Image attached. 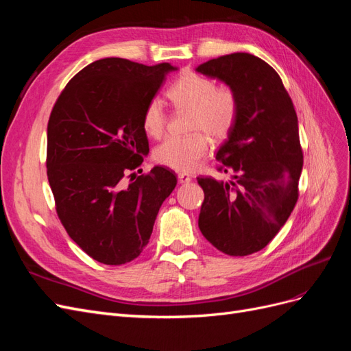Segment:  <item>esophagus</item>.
I'll list each match as a JSON object with an SVG mask.
<instances>
[{
    "label": "esophagus",
    "mask_w": 351,
    "mask_h": 351,
    "mask_svg": "<svg viewBox=\"0 0 351 351\" xmlns=\"http://www.w3.org/2000/svg\"><path fill=\"white\" fill-rule=\"evenodd\" d=\"M177 177H178V182L182 184H187V183L192 182V176L187 174V173H178Z\"/></svg>",
    "instance_id": "esophagus-1"
}]
</instances>
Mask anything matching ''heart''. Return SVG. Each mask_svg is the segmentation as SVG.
I'll return each mask as SVG.
<instances>
[{"mask_svg":"<svg viewBox=\"0 0 351 351\" xmlns=\"http://www.w3.org/2000/svg\"><path fill=\"white\" fill-rule=\"evenodd\" d=\"M167 97L177 110L189 111L184 137L169 136L159 145L155 161L176 171H193L209 154V141H222L228 136L239 115L237 93L202 74L186 71L167 90ZM143 130L159 137L167 125V112L161 99L152 98L146 104L142 117Z\"/></svg>","mask_w":351,"mask_h":351,"instance_id":"obj_1","label":"heart"}]
</instances>
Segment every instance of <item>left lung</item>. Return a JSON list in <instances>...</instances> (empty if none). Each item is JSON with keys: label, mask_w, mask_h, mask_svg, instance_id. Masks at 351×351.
Listing matches in <instances>:
<instances>
[{"label": "left lung", "mask_w": 351, "mask_h": 351, "mask_svg": "<svg viewBox=\"0 0 351 351\" xmlns=\"http://www.w3.org/2000/svg\"><path fill=\"white\" fill-rule=\"evenodd\" d=\"M237 93L239 115L217 152L218 171L234 182L197 177L205 199L199 228L230 256L259 252L277 236L299 199L303 151L289 92L268 62L247 52L209 60L196 69Z\"/></svg>", "instance_id": "left-lung-1"}]
</instances>
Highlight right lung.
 <instances>
[{
	"label": "right lung",
	"mask_w": 351,
	"mask_h": 351,
	"mask_svg": "<svg viewBox=\"0 0 351 351\" xmlns=\"http://www.w3.org/2000/svg\"><path fill=\"white\" fill-rule=\"evenodd\" d=\"M173 70L169 62L98 60L67 83L51 111L47 174L57 215L71 240L101 263L139 256L177 184L164 167L130 174L129 184L124 180L149 152L143 111Z\"/></svg>",
	"instance_id": "add662e5"
}]
</instances>
